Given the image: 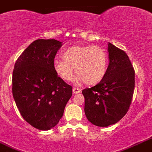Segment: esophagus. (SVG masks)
Instances as JSON below:
<instances>
[{
	"label": "esophagus",
	"mask_w": 152,
	"mask_h": 152,
	"mask_svg": "<svg viewBox=\"0 0 152 152\" xmlns=\"http://www.w3.org/2000/svg\"><path fill=\"white\" fill-rule=\"evenodd\" d=\"M80 88H73L72 89V91H73L74 94H77V93H80Z\"/></svg>",
	"instance_id": "esophagus-1"
}]
</instances>
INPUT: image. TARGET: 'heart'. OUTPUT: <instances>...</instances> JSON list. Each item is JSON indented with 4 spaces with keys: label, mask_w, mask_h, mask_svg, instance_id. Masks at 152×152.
<instances>
[{
    "label": "heart",
    "mask_w": 152,
    "mask_h": 152,
    "mask_svg": "<svg viewBox=\"0 0 152 152\" xmlns=\"http://www.w3.org/2000/svg\"><path fill=\"white\" fill-rule=\"evenodd\" d=\"M64 60L55 59L54 71L60 78L65 81L73 77L74 68L76 75L75 81H84L88 85H94L104 78L107 69V54L98 45H74L64 51Z\"/></svg>",
    "instance_id": "1"
}]
</instances>
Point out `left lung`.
Instances as JSON below:
<instances>
[{"label":"left lung","instance_id":"obj_1","mask_svg":"<svg viewBox=\"0 0 152 152\" xmlns=\"http://www.w3.org/2000/svg\"><path fill=\"white\" fill-rule=\"evenodd\" d=\"M109 64L99 83L82 91L87 119L98 127L120 121L130 107L135 88V70L124 51L108 43Z\"/></svg>","mask_w":152,"mask_h":152}]
</instances>
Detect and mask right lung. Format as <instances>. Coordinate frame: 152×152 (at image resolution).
<instances>
[{"mask_svg":"<svg viewBox=\"0 0 152 152\" xmlns=\"http://www.w3.org/2000/svg\"><path fill=\"white\" fill-rule=\"evenodd\" d=\"M61 46L54 39L35 40L15 63L12 96L24 120L39 130H49L57 124L72 95V87L53 68Z\"/></svg>","mask_w":152,"mask_h":152,"instance_id":"right-lung-1","label":"right lung"}]
</instances>
